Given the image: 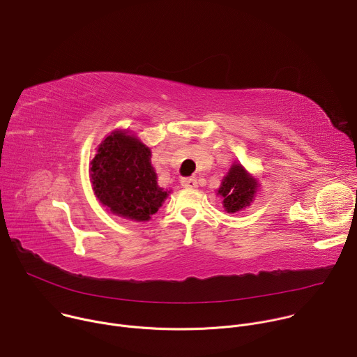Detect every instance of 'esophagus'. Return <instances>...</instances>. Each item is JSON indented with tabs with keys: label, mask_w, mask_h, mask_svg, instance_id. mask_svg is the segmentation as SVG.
Instances as JSON below:
<instances>
[{
	"label": "esophagus",
	"mask_w": 357,
	"mask_h": 357,
	"mask_svg": "<svg viewBox=\"0 0 357 357\" xmlns=\"http://www.w3.org/2000/svg\"><path fill=\"white\" fill-rule=\"evenodd\" d=\"M181 183H182L183 188H188V189H195V188H197V181H196V178H183V179L181 181Z\"/></svg>",
	"instance_id": "34e87169"
}]
</instances>
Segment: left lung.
<instances>
[{
	"label": "left lung",
	"mask_w": 357,
	"mask_h": 357,
	"mask_svg": "<svg viewBox=\"0 0 357 357\" xmlns=\"http://www.w3.org/2000/svg\"><path fill=\"white\" fill-rule=\"evenodd\" d=\"M259 183L240 164H233L223 178L218 195L223 197V206L229 213H236L250 206L256 196Z\"/></svg>",
	"instance_id": "left-lung-1"
}]
</instances>
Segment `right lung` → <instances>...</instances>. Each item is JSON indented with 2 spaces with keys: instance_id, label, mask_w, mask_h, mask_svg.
<instances>
[{
  "instance_id": "add662e5",
  "label": "right lung",
  "mask_w": 357,
  "mask_h": 357,
  "mask_svg": "<svg viewBox=\"0 0 357 357\" xmlns=\"http://www.w3.org/2000/svg\"><path fill=\"white\" fill-rule=\"evenodd\" d=\"M90 181L101 205L135 222L149 220L168 196L157 183L151 149L127 131H114L98 145Z\"/></svg>"
}]
</instances>
